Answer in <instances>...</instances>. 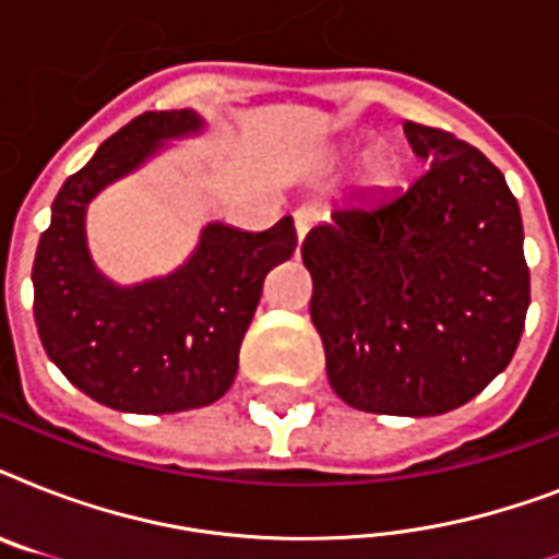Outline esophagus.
Here are the masks:
<instances>
[{
    "label": "esophagus",
    "mask_w": 559,
    "mask_h": 559,
    "mask_svg": "<svg viewBox=\"0 0 559 559\" xmlns=\"http://www.w3.org/2000/svg\"><path fill=\"white\" fill-rule=\"evenodd\" d=\"M319 219H322V211L313 209V205H305V209L296 211V237H298V243L305 240L307 231H310V226H316Z\"/></svg>",
    "instance_id": "34e87169"
}]
</instances>
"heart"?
<instances>
[{"instance_id": "1", "label": "heart", "mask_w": 559, "mask_h": 559, "mask_svg": "<svg viewBox=\"0 0 559 559\" xmlns=\"http://www.w3.org/2000/svg\"><path fill=\"white\" fill-rule=\"evenodd\" d=\"M345 156H354V151H348ZM400 177V165L397 159L391 156L389 151H373L366 159V182L371 188H389L394 186Z\"/></svg>"}]
</instances>
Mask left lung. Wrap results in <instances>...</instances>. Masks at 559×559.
<instances>
[{
  "instance_id": "obj_1",
  "label": "left lung",
  "mask_w": 559,
  "mask_h": 559,
  "mask_svg": "<svg viewBox=\"0 0 559 559\" xmlns=\"http://www.w3.org/2000/svg\"><path fill=\"white\" fill-rule=\"evenodd\" d=\"M429 168L397 193H350L310 228V319L328 380L373 415H443L508 368L531 305L516 197L485 153L403 121Z\"/></svg>"
}]
</instances>
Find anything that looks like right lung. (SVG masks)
I'll use <instances>...</instances> for the list:
<instances>
[{
    "instance_id": "obj_1",
    "label": "right lung",
    "mask_w": 559,
    "mask_h": 559,
    "mask_svg": "<svg viewBox=\"0 0 559 559\" xmlns=\"http://www.w3.org/2000/svg\"><path fill=\"white\" fill-rule=\"evenodd\" d=\"M202 133L205 118L193 109L133 118L66 179L39 235L31 281L43 348L66 380L118 412L170 415L223 397L266 272L296 252L293 217L266 231L211 219L168 275L118 284L98 270L86 237L90 202Z\"/></svg>"
}]
</instances>
